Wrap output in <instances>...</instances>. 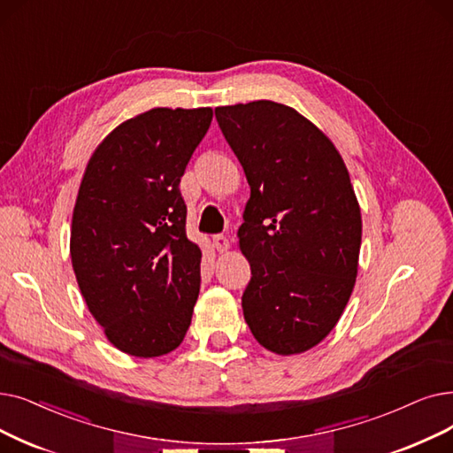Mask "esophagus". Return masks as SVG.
<instances>
[{
	"label": "esophagus",
	"instance_id": "obj_1",
	"mask_svg": "<svg viewBox=\"0 0 453 453\" xmlns=\"http://www.w3.org/2000/svg\"><path fill=\"white\" fill-rule=\"evenodd\" d=\"M212 246L219 250V251H226L229 248V239L226 234H214L212 237Z\"/></svg>",
	"mask_w": 453,
	"mask_h": 453
}]
</instances>
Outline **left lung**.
Returning a JSON list of instances; mask_svg holds the SVG:
<instances>
[{
    "label": "left lung",
    "instance_id": "8db88e82",
    "mask_svg": "<svg viewBox=\"0 0 453 453\" xmlns=\"http://www.w3.org/2000/svg\"><path fill=\"white\" fill-rule=\"evenodd\" d=\"M251 194L239 244L251 278L244 320L290 356L335 327L356 285L361 209L342 157L294 109L259 100L214 109Z\"/></svg>",
    "mask_w": 453,
    "mask_h": 453
}]
</instances>
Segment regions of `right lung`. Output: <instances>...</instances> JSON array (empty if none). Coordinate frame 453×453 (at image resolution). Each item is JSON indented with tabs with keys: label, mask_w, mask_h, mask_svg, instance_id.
<instances>
[{
	"label": "right lung",
	"mask_w": 453,
	"mask_h": 453,
	"mask_svg": "<svg viewBox=\"0 0 453 453\" xmlns=\"http://www.w3.org/2000/svg\"><path fill=\"white\" fill-rule=\"evenodd\" d=\"M212 109H151L118 126L85 170L72 219V266L118 349L178 348L200 294L202 250L187 237L181 175Z\"/></svg>",
	"instance_id": "right-lung-1"
}]
</instances>
